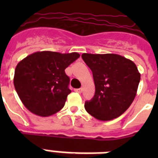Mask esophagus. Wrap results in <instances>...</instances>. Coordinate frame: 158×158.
Here are the masks:
<instances>
[{"instance_id":"obj_1","label":"esophagus","mask_w":158,"mask_h":158,"mask_svg":"<svg viewBox=\"0 0 158 158\" xmlns=\"http://www.w3.org/2000/svg\"><path fill=\"white\" fill-rule=\"evenodd\" d=\"M74 91L76 92V93H81V91H82V89H81V88H80V89H74Z\"/></svg>"}]
</instances>
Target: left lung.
I'll list each match as a JSON object with an SVG mask.
<instances>
[{"instance_id": "left-lung-1", "label": "left lung", "mask_w": 158, "mask_h": 158, "mask_svg": "<svg viewBox=\"0 0 158 158\" xmlns=\"http://www.w3.org/2000/svg\"><path fill=\"white\" fill-rule=\"evenodd\" d=\"M82 59L93 72L95 95L86 101L89 114L101 121L120 116L135 98L141 74L131 60L115 54H83Z\"/></svg>"}]
</instances>
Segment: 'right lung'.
I'll list each match as a JSON object with an SVG mask.
<instances>
[{
    "label": "right lung",
    "mask_w": 158,
    "mask_h": 158,
    "mask_svg": "<svg viewBox=\"0 0 158 158\" xmlns=\"http://www.w3.org/2000/svg\"><path fill=\"white\" fill-rule=\"evenodd\" d=\"M79 57L76 52L38 51L20 61L15 69L13 82L26 108L43 117L62 109L71 93L65 69Z\"/></svg>",
    "instance_id": "right-lung-1"
}]
</instances>
